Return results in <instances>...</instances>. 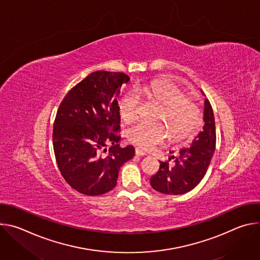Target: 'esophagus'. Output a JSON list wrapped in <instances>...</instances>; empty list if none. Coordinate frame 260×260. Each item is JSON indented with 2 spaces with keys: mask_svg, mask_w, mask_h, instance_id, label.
Instances as JSON below:
<instances>
[{
  "mask_svg": "<svg viewBox=\"0 0 260 260\" xmlns=\"http://www.w3.org/2000/svg\"><path fill=\"white\" fill-rule=\"evenodd\" d=\"M135 152H136V155H138V156H145L146 155V152H144L143 150L139 149V148H136Z\"/></svg>",
  "mask_w": 260,
  "mask_h": 260,
  "instance_id": "esophagus-1",
  "label": "esophagus"
}]
</instances>
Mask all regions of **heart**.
<instances>
[{
    "instance_id": "1",
    "label": "heart",
    "mask_w": 260,
    "mask_h": 260,
    "mask_svg": "<svg viewBox=\"0 0 260 260\" xmlns=\"http://www.w3.org/2000/svg\"><path fill=\"white\" fill-rule=\"evenodd\" d=\"M137 91L160 105L157 121L166 123H138L127 131V140L145 150H150L161 145L169 137V131L174 142H182L193 136L201 125V109L189 95L183 94V88L169 80L156 79L149 84L137 87ZM140 109V98L134 92H127L118 102L119 114L125 122L137 119Z\"/></svg>"
}]
</instances>
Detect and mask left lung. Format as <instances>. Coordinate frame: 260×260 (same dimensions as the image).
Masks as SVG:
<instances>
[{"instance_id": "8db88e82", "label": "left lung", "mask_w": 260, "mask_h": 260, "mask_svg": "<svg viewBox=\"0 0 260 260\" xmlns=\"http://www.w3.org/2000/svg\"><path fill=\"white\" fill-rule=\"evenodd\" d=\"M204 121L203 132L194 138L191 146L182 148L177 156H172L174 165L160 161L159 170L150 179L153 189L165 194H184L205 177L216 146L215 118L209 100H205Z\"/></svg>"}]
</instances>
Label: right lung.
Instances as JSON below:
<instances>
[{
	"label": "right lung",
	"instance_id": "obj_1",
	"mask_svg": "<svg viewBox=\"0 0 260 260\" xmlns=\"http://www.w3.org/2000/svg\"><path fill=\"white\" fill-rule=\"evenodd\" d=\"M128 81L124 73L93 72L74 86L58 107L52 134L55 159L67 183L82 194L94 197L112 190L120 167L135 155L132 145L121 148L118 144L116 98Z\"/></svg>",
	"mask_w": 260,
	"mask_h": 260
}]
</instances>
